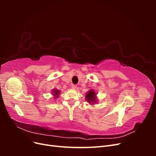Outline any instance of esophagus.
Wrapping results in <instances>:
<instances>
[{"label": "esophagus", "instance_id": "34e87169", "mask_svg": "<svg viewBox=\"0 0 156 156\" xmlns=\"http://www.w3.org/2000/svg\"><path fill=\"white\" fill-rule=\"evenodd\" d=\"M72 89H76L77 88V85H75V84H73V85H72Z\"/></svg>", "mask_w": 156, "mask_h": 156}]
</instances>
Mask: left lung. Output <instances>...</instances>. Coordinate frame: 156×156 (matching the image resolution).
<instances>
[{"label":"left lung","mask_w":156,"mask_h":156,"mask_svg":"<svg viewBox=\"0 0 156 156\" xmlns=\"http://www.w3.org/2000/svg\"><path fill=\"white\" fill-rule=\"evenodd\" d=\"M85 100L86 101L92 105H95L96 103H98V97H97V93L95 92V90L93 89L90 90H88L85 96Z\"/></svg>","instance_id":"left-lung-1"}]
</instances>
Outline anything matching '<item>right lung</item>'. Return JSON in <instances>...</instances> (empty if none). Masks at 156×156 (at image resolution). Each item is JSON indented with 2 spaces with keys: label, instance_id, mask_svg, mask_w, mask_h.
<instances>
[{
  "label": "right lung",
  "instance_id": "obj_1",
  "mask_svg": "<svg viewBox=\"0 0 156 156\" xmlns=\"http://www.w3.org/2000/svg\"><path fill=\"white\" fill-rule=\"evenodd\" d=\"M51 93H52V95L54 96V99H57V98H58L59 95L60 94V91L59 90L56 89V88H53V90H52Z\"/></svg>",
  "mask_w": 156,
  "mask_h": 156
}]
</instances>
